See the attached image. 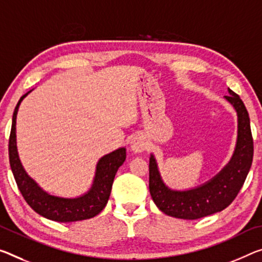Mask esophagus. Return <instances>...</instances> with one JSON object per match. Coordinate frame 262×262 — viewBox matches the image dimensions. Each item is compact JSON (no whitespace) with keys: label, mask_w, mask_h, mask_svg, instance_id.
I'll use <instances>...</instances> for the list:
<instances>
[{"label":"esophagus","mask_w":262,"mask_h":262,"mask_svg":"<svg viewBox=\"0 0 262 262\" xmlns=\"http://www.w3.org/2000/svg\"><path fill=\"white\" fill-rule=\"evenodd\" d=\"M147 140L144 138L143 135H136L134 138L132 139L130 141V148L132 150L139 154V152H142L147 149Z\"/></svg>","instance_id":"esophagus-1"}]
</instances>
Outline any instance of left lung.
<instances>
[{"label": "left lung", "mask_w": 262, "mask_h": 262, "mask_svg": "<svg viewBox=\"0 0 262 262\" xmlns=\"http://www.w3.org/2000/svg\"><path fill=\"white\" fill-rule=\"evenodd\" d=\"M226 100L238 116V136L233 155L217 175L190 190H172L164 184L155 156L149 159V191L162 212L180 219H199L221 212L234 201L244 185L253 161L250 116L238 94L228 89Z\"/></svg>", "instance_id": "1"}]
</instances>
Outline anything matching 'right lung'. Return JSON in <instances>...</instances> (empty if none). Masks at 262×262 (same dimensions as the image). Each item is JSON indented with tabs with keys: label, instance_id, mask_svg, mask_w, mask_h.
Returning <instances> with one entry per match:
<instances>
[{
	"label": "right lung",
	"instance_id": "right-lung-1",
	"mask_svg": "<svg viewBox=\"0 0 262 262\" xmlns=\"http://www.w3.org/2000/svg\"><path fill=\"white\" fill-rule=\"evenodd\" d=\"M31 91L22 95L15 107L9 138L10 167L20 193L35 212L50 221L71 223L93 218L101 212L108 202L115 173L126 160V148L116 149L98 161L93 184L86 193L76 198H64L48 193L24 170L16 144V116L18 107Z\"/></svg>",
	"mask_w": 262,
	"mask_h": 262
}]
</instances>
